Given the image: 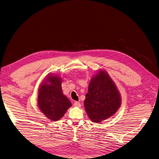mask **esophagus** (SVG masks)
Returning <instances> with one entry per match:
<instances>
[{
    "label": "esophagus",
    "mask_w": 159,
    "mask_h": 159,
    "mask_svg": "<svg viewBox=\"0 0 159 159\" xmlns=\"http://www.w3.org/2000/svg\"><path fill=\"white\" fill-rule=\"evenodd\" d=\"M74 105L76 107H81V104L78 102H75L74 103Z\"/></svg>",
    "instance_id": "obj_1"
}]
</instances>
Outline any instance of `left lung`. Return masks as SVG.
Segmentation results:
<instances>
[{
	"instance_id": "left-lung-1",
	"label": "left lung",
	"mask_w": 159,
	"mask_h": 159,
	"mask_svg": "<svg viewBox=\"0 0 159 159\" xmlns=\"http://www.w3.org/2000/svg\"><path fill=\"white\" fill-rule=\"evenodd\" d=\"M121 98L116 85L103 70L98 71L89 85L84 107L89 119L99 123L113 114L119 108Z\"/></svg>"
}]
</instances>
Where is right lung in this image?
Segmentation results:
<instances>
[{
	"mask_svg": "<svg viewBox=\"0 0 159 159\" xmlns=\"http://www.w3.org/2000/svg\"><path fill=\"white\" fill-rule=\"evenodd\" d=\"M38 106L42 112L52 121L58 120L63 117L71 103L63 94L60 77L51 74L40 85Z\"/></svg>",
	"mask_w": 159,
	"mask_h": 159,
	"instance_id": "1",
	"label": "right lung"
}]
</instances>
